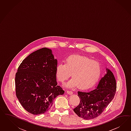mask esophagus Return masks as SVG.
I'll return each instance as SVG.
<instances>
[{"mask_svg":"<svg viewBox=\"0 0 131 131\" xmlns=\"http://www.w3.org/2000/svg\"><path fill=\"white\" fill-rule=\"evenodd\" d=\"M67 93L68 94H69V95H71L72 94H73V92L72 91H69V90L67 91Z\"/></svg>","mask_w":131,"mask_h":131,"instance_id":"1","label":"esophagus"}]
</instances>
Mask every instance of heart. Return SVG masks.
<instances>
[{"label":"heart","instance_id":"b5f03b06","mask_svg":"<svg viewBox=\"0 0 131 131\" xmlns=\"http://www.w3.org/2000/svg\"><path fill=\"white\" fill-rule=\"evenodd\" d=\"M72 77L67 85L86 89L97 82L101 73L99 62L82 56H71L65 60V64H59L56 69L57 80L64 83L71 76Z\"/></svg>","mask_w":131,"mask_h":131}]
</instances>
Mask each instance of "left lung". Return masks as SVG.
Instances as JSON below:
<instances>
[{"mask_svg":"<svg viewBox=\"0 0 131 131\" xmlns=\"http://www.w3.org/2000/svg\"><path fill=\"white\" fill-rule=\"evenodd\" d=\"M101 78L96 89L90 92H78L79 104L73 109L79 117L91 119L101 114L113 99L116 91L115 77L110 70Z\"/></svg>","mask_w":131,"mask_h":131,"instance_id":"8db88e82","label":"left lung"}]
</instances>
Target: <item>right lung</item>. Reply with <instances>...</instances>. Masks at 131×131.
I'll list each match as a JSON object with an SVG mask.
<instances>
[{"instance_id":"obj_1","label":"right lung","mask_w":131,"mask_h":131,"mask_svg":"<svg viewBox=\"0 0 131 131\" xmlns=\"http://www.w3.org/2000/svg\"><path fill=\"white\" fill-rule=\"evenodd\" d=\"M57 66L51 50L44 48L32 53L19 66L15 76L16 96L28 112L34 115L45 113L54 99L64 93L57 85Z\"/></svg>"}]
</instances>
